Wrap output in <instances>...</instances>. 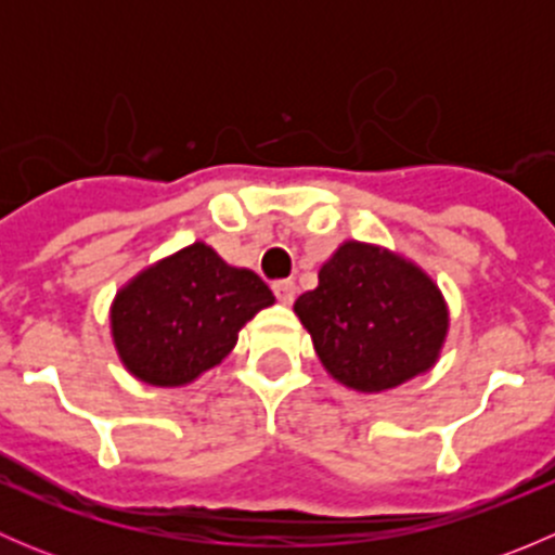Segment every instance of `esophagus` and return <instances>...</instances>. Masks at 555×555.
Segmentation results:
<instances>
[{
	"mask_svg": "<svg viewBox=\"0 0 555 555\" xmlns=\"http://www.w3.org/2000/svg\"><path fill=\"white\" fill-rule=\"evenodd\" d=\"M273 295L279 298V304L289 306L295 300V295H298V287L289 279H282V282H273Z\"/></svg>",
	"mask_w": 555,
	"mask_h": 555,
	"instance_id": "1",
	"label": "esophagus"
}]
</instances>
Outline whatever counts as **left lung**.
<instances>
[{
  "label": "left lung",
  "instance_id": "obj_1",
  "mask_svg": "<svg viewBox=\"0 0 555 555\" xmlns=\"http://www.w3.org/2000/svg\"><path fill=\"white\" fill-rule=\"evenodd\" d=\"M324 371L349 389L386 391L438 362L449 306L438 284L405 257L344 242L319 268V287L295 300Z\"/></svg>",
  "mask_w": 555,
  "mask_h": 555
}]
</instances>
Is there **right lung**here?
<instances>
[{
    "label": "right lung",
    "mask_w": 555,
    "mask_h": 555,
    "mask_svg": "<svg viewBox=\"0 0 555 555\" xmlns=\"http://www.w3.org/2000/svg\"><path fill=\"white\" fill-rule=\"evenodd\" d=\"M268 284L195 242L144 268L115 295L112 340L131 376L153 386H184L220 365L238 330L273 306Z\"/></svg>",
    "instance_id": "obj_1"
}]
</instances>
